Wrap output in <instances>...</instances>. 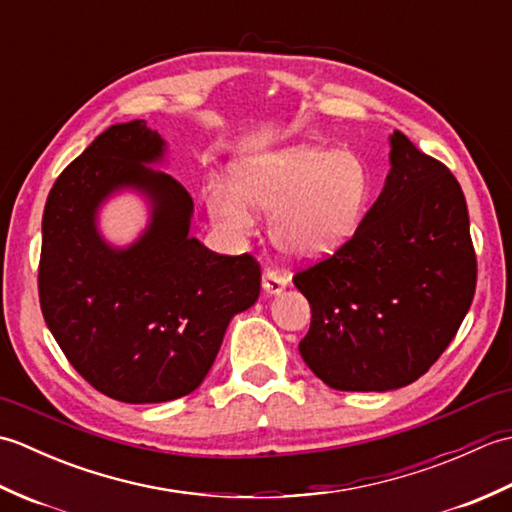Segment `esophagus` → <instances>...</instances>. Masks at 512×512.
<instances>
[{"label":"esophagus","mask_w":512,"mask_h":512,"mask_svg":"<svg viewBox=\"0 0 512 512\" xmlns=\"http://www.w3.org/2000/svg\"><path fill=\"white\" fill-rule=\"evenodd\" d=\"M288 281L284 277H279L275 270H266L264 277H262V288L266 295H281V292L286 290Z\"/></svg>","instance_id":"obj_1"}]
</instances>
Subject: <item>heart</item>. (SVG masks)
<instances>
[{
	"label": "heart",
	"instance_id": "obj_1",
	"mask_svg": "<svg viewBox=\"0 0 512 512\" xmlns=\"http://www.w3.org/2000/svg\"><path fill=\"white\" fill-rule=\"evenodd\" d=\"M369 173L336 149L295 145L239 160L233 189L213 182L209 213L226 231L246 235L255 211L270 215V237L292 262H317L339 250L361 222Z\"/></svg>",
	"mask_w": 512,
	"mask_h": 512
}]
</instances>
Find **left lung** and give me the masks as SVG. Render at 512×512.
<instances>
[{"mask_svg":"<svg viewBox=\"0 0 512 512\" xmlns=\"http://www.w3.org/2000/svg\"><path fill=\"white\" fill-rule=\"evenodd\" d=\"M350 242L295 275L312 310L301 358L339 391L418 380L453 341L475 295L466 200L453 173L402 134Z\"/></svg>","mask_w":512,"mask_h":512,"instance_id":"left-lung-1","label":"left lung"}]
</instances>
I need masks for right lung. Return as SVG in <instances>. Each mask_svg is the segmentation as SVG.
<instances>
[{
  "instance_id": "1",
  "label": "right lung",
  "mask_w": 512,
  "mask_h": 512,
  "mask_svg": "<svg viewBox=\"0 0 512 512\" xmlns=\"http://www.w3.org/2000/svg\"><path fill=\"white\" fill-rule=\"evenodd\" d=\"M167 140L145 121L107 127L50 189L41 222L39 299L72 367L101 394L151 405L191 394L228 323L259 297V264L189 235L193 200L165 165ZM134 190L150 209L132 245L98 228L100 206Z\"/></svg>"
}]
</instances>
